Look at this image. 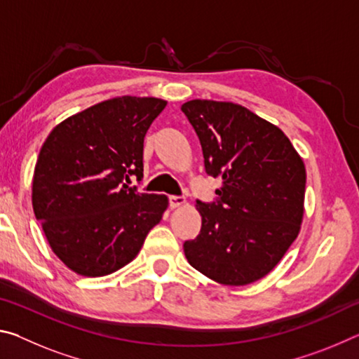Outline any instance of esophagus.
Wrapping results in <instances>:
<instances>
[{
    "label": "esophagus",
    "mask_w": 359,
    "mask_h": 359,
    "mask_svg": "<svg viewBox=\"0 0 359 359\" xmlns=\"http://www.w3.org/2000/svg\"><path fill=\"white\" fill-rule=\"evenodd\" d=\"M184 204H185L184 196H169V208H171V209L182 208Z\"/></svg>",
    "instance_id": "esophagus-1"
}]
</instances>
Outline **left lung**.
<instances>
[{
    "label": "left lung",
    "instance_id": "left-lung-1",
    "mask_svg": "<svg viewBox=\"0 0 359 359\" xmlns=\"http://www.w3.org/2000/svg\"><path fill=\"white\" fill-rule=\"evenodd\" d=\"M182 112L196 131L205 172L222 179L184 252L223 285H248L274 269L301 229L306 168L285 133L234 102L193 100Z\"/></svg>",
    "mask_w": 359,
    "mask_h": 359
}]
</instances>
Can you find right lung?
Masks as SVG:
<instances>
[{"label": "right lung", "instance_id": "obj_1", "mask_svg": "<svg viewBox=\"0 0 359 359\" xmlns=\"http://www.w3.org/2000/svg\"><path fill=\"white\" fill-rule=\"evenodd\" d=\"M166 101L120 96L57 125L39 151L33 210L53 253L71 271L107 276L128 264L168 208L137 193L144 136Z\"/></svg>", "mask_w": 359, "mask_h": 359}]
</instances>
